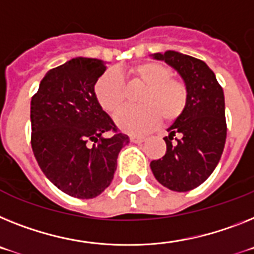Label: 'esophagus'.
Returning <instances> with one entry per match:
<instances>
[{
    "label": "esophagus",
    "instance_id": "34e87169",
    "mask_svg": "<svg viewBox=\"0 0 254 254\" xmlns=\"http://www.w3.org/2000/svg\"><path fill=\"white\" fill-rule=\"evenodd\" d=\"M146 139L147 138L144 135H131L130 137V140L133 143H143Z\"/></svg>",
    "mask_w": 254,
    "mask_h": 254
}]
</instances>
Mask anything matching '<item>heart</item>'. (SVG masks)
I'll list each match as a JSON object with an SVG mask.
<instances>
[{
  "label": "heart",
  "instance_id": "obj_1",
  "mask_svg": "<svg viewBox=\"0 0 254 254\" xmlns=\"http://www.w3.org/2000/svg\"><path fill=\"white\" fill-rule=\"evenodd\" d=\"M134 80L144 86L139 95V107L125 108L115 116L123 131L140 134L150 130L159 121L172 123L182 115L187 104V87L182 81L170 77V69L159 62H146L129 69ZM98 104L106 112L115 114L125 102L120 76L108 71L98 78L94 86Z\"/></svg>",
  "mask_w": 254,
  "mask_h": 254
}]
</instances>
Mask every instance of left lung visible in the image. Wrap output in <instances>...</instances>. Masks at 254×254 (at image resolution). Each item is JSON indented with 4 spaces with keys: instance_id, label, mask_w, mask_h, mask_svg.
Wrapping results in <instances>:
<instances>
[{
    "instance_id": "1",
    "label": "left lung",
    "mask_w": 254,
    "mask_h": 254,
    "mask_svg": "<svg viewBox=\"0 0 254 254\" xmlns=\"http://www.w3.org/2000/svg\"><path fill=\"white\" fill-rule=\"evenodd\" d=\"M176 69L187 87V104L167 129V152L151 161L153 176L164 187L186 192L208 180L222 156L226 142L225 95L206 63L178 51L151 55Z\"/></svg>"
}]
</instances>
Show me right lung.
<instances>
[{
    "mask_svg": "<svg viewBox=\"0 0 254 254\" xmlns=\"http://www.w3.org/2000/svg\"><path fill=\"white\" fill-rule=\"evenodd\" d=\"M106 68L101 59H71L45 74L31 101L38 165L54 186L77 199L97 197L110 186L119 152L129 143L95 99V82ZM108 130L115 134L104 138Z\"/></svg>",
    "mask_w": 254,
    "mask_h": 254,
    "instance_id": "1",
    "label": "right lung"
}]
</instances>
